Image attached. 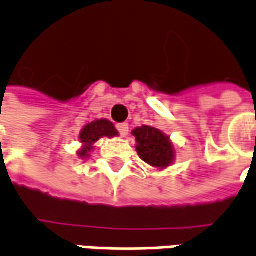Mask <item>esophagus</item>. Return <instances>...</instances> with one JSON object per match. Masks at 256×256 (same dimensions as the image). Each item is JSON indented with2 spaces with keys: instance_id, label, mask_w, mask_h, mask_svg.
Returning a JSON list of instances; mask_svg holds the SVG:
<instances>
[{
  "instance_id": "34e87169",
  "label": "esophagus",
  "mask_w": 256,
  "mask_h": 256,
  "mask_svg": "<svg viewBox=\"0 0 256 256\" xmlns=\"http://www.w3.org/2000/svg\"><path fill=\"white\" fill-rule=\"evenodd\" d=\"M116 130H118V132L122 135V136H125V135L128 134V130H130V126H128V124H118L116 125Z\"/></svg>"
}]
</instances>
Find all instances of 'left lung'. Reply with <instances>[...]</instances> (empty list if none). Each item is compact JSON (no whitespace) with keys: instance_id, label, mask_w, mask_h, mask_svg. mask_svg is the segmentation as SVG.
Listing matches in <instances>:
<instances>
[{"instance_id":"1","label":"left lung","mask_w":256,"mask_h":256,"mask_svg":"<svg viewBox=\"0 0 256 256\" xmlns=\"http://www.w3.org/2000/svg\"><path fill=\"white\" fill-rule=\"evenodd\" d=\"M132 135L136 140V152L142 160L152 167L164 168L174 160V150L168 136L154 126L135 128Z\"/></svg>"}]
</instances>
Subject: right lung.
Returning <instances> with one entry per match:
<instances>
[{
  "mask_svg": "<svg viewBox=\"0 0 256 256\" xmlns=\"http://www.w3.org/2000/svg\"><path fill=\"white\" fill-rule=\"evenodd\" d=\"M118 135V131L115 130L112 122L106 121V120H99V121H94L90 124H88L82 130V132L79 135L80 142L84 144V148L79 151L80 157H86L88 152L92 150V146L95 144L96 141L102 136H115Z\"/></svg>",
  "mask_w": 256,
  "mask_h": 256,
  "instance_id": "obj_1",
  "label": "right lung"
}]
</instances>
